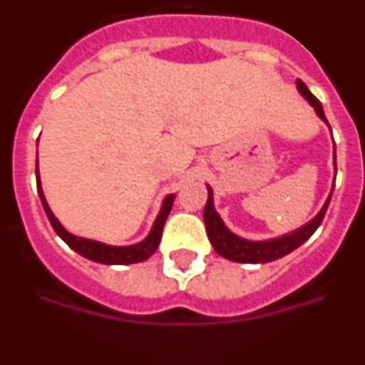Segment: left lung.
I'll use <instances>...</instances> for the list:
<instances>
[{
    "instance_id": "1",
    "label": "left lung",
    "mask_w": 365,
    "mask_h": 365,
    "mask_svg": "<svg viewBox=\"0 0 365 365\" xmlns=\"http://www.w3.org/2000/svg\"><path fill=\"white\" fill-rule=\"evenodd\" d=\"M296 87H298L299 95L303 98L307 100L309 104L312 106L314 113L318 115L320 120H324L329 128V122L325 118L324 108H322L320 100L316 98L311 91H309V87L302 82V80H296ZM331 130V128H329ZM333 164H334V175H336V148H334V155H333ZM336 179V177H334ZM208 201H206L205 206V214H202V219H205V227H206V234H208V240H210L212 247H214L215 252L219 256L227 257V259L235 261V263H269V261H276L279 257L287 256V254H291L292 250L303 245L305 241L311 237L312 234L316 232V228L320 227L322 221H324V215L327 212L329 201H331V195H333L334 190V182L333 188L329 192L327 201L324 202V206L320 208V212L314 215L309 222H305L303 227L296 228V230L289 232V234L278 235V237H270V240H247V237H241V235L234 234L230 228L225 225V221L221 219V215L217 214L214 206V192L208 185Z\"/></svg>"
}]
</instances>
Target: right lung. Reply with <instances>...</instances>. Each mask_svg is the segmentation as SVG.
Segmentation results:
<instances>
[{
    "mask_svg": "<svg viewBox=\"0 0 365 365\" xmlns=\"http://www.w3.org/2000/svg\"><path fill=\"white\" fill-rule=\"evenodd\" d=\"M36 185H38V195L41 199V205H43V210L49 217L51 225H53L54 232H56L74 252H78L80 256L87 257V259L96 261V263H104V265H131V263H138V261H144L148 257H151V254H155L157 247L160 243V235H163V227L164 221H166L168 214L172 210V205L175 201V193H170L163 199V205H160V210L155 217L153 225H151L150 234L144 237L143 241L133 245H125V247H118V245H108L102 243V241L96 240H87V237H80V235L71 234L69 230L63 228V225L58 221L56 215L51 210L49 202L43 195V188H41L40 180V170H38V155H36Z\"/></svg>",
    "mask_w": 365,
    "mask_h": 365,
    "instance_id": "add662e5",
    "label": "right lung"
}]
</instances>
